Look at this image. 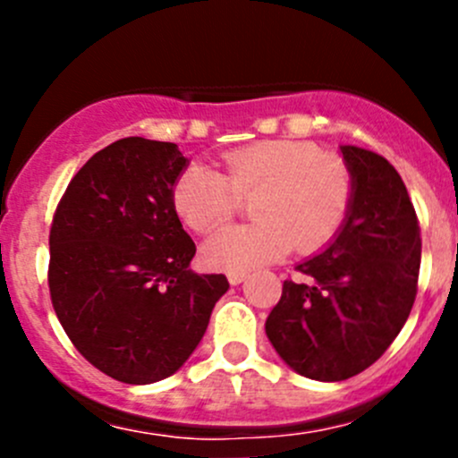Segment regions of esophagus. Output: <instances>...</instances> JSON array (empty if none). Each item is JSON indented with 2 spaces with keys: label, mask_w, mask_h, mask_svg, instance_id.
I'll return each mask as SVG.
<instances>
[{
  "label": "esophagus",
  "mask_w": 458,
  "mask_h": 458,
  "mask_svg": "<svg viewBox=\"0 0 458 458\" xmlns=\"http://www.w3.org/2000/svg\"><path fill=\"white\" fill-rule=\"evenodd\" d=\"M228 281H230V285H239L246 281V275H243V272H230Z\"/></svg>",
  "instance_id": "esophagus-1"
}]
</instances>
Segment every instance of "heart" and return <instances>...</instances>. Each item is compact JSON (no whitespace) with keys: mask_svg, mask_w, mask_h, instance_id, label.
Here are the masks:
<instances>
[{"mask_svg":"<svg viewBox=\"0 0 458 458\" xmlns=\"http://www.w3.org/2000/svg\"><path fill=\"white\" fill-rule=\"evenodd\" d=\"M250 201L252 225L225 228L203 246L212 270L250 272L326 248L352 210L354 179L348 165L326 159L315 143L275 140L224 155V173L191 165L173 188V206L192 233H212Z\"/></svg>","mask_w":458,"mask_h":458,"instance_id":"obj_1","label":"heart"}]
</instances>
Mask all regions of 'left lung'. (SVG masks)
I'll return each mask as SVG.
<instances>
[{
  "mask_svg": "<svg viewBox=\"0 0 458 458\" xmlns=\"http://www.w3.org/2000/svg\"><path fill=\"white\" fill-rule=\"evenodd\" d=\"M354 179L344 230L284 281L266 335L301 377L344 381L370 368L408 321L417 297L421 230L405 183L386 157L341 146Z\"/></svg>",
  "mask_w": 458,
  "mask_h": 458,
  "instance_id": "1",
  "label": "left lung"
}]
</instances>
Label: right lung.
<instances>
[{
  "instance_id": "right-lung-1",
  "label": "right lung",
  "mask_w": 458,
  "mask_h": 458,
  "mask_svg": "<svg viewBox=\"0 0 458 458\" xmlns=\"http://www.w3.org/2000/svg\"><path fill=\"white\" fill-rule=\"evenodd\" d=\"M186 168L177 143L126 137L81 165L55 212L53 308L86 361L122 383L177 372L230 288L191 270L197 248L173 206Z\"/></svg>"
}]
</instances>
